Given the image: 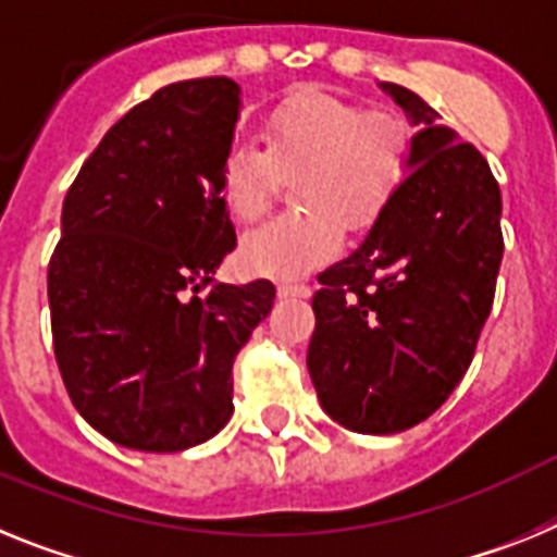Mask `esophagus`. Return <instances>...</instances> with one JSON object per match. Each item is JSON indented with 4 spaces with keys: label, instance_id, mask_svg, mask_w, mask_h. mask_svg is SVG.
Instances as JSON below:
<instances>
[{
    "label": "esophagus",
    "instance_id": "esophagus-1",
    "mask_svg": "<svg viewBox=\"0 0 557 557\" xmlns=\"http://www.w3.org/2000/svg\"><path fill=\"white\" fill-rule=\"evenodd\" d=\"M277 294L280 297H311V288L302 283H280L277 285Z\"/></svg>",
    "mask_w": 557,
    "mask_h": 557
}]
</instances>
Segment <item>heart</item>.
Wrapping results in <instances>:
<instances>
[{
    "instance_id": "obj_1",
    "label": "heart",
    "mask_w": 557,
    "mask_h": 557,
    "mask_svg": "<svg viewBox=\"0 0 557 557\" xmlns=\"http://www.w3.org/2000/svg\"><path fill=\"white\" fill-rule=\"evenodd\" d=\"M263 145H232L219 182L226 210L251 224L272 205L277 171H299L294 201L302 210L240 240V265L263 277H299L336 258L345 226L361 232L379 219L412 157V134L398 114L361 111L322 91H297L272 109Z\"/></svg>"
}]
</instances>
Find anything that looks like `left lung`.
<instances>
[{
	"instance_id": "left-lung-1",
	"label": "left lung",
	"mask_w": 557,
	"mask_h": 557,
	"mask_svg": "<svg viewBox=\"0 0 557 557\" xmlns=\"http://www.w3.org/2000/svg\"><path fill=\"white\" fill-rule=\"evenodd\" d=\"M406 111L409 176L367 238L319 274L308 372L319 404L359 434L406 432L462 381L493 306L502 193L485 157L398 84H379Z\"/></svg>"
}]
</instances>
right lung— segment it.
Instances as JSON below:
<instances>
[{
	"instance_id": "1",
	"label": "right lung",
	"mask_w": 557,
	"mask_h": 557,
	"mask_svg": "<svg viewBox=\"0 0 557 557\" xmlns=\"http://www.w3.org/2000/svg\"><path fill=\"white\" fill-rule=\"evenodd\" d=\"M238 117L230 77L164 86L111 125L64 198L52 347L81 418L117 446L168 454L215 437L232 361L272 311L269 280L212 283L235 249L219 182Z\"/></svg>"
}]
</instances>
